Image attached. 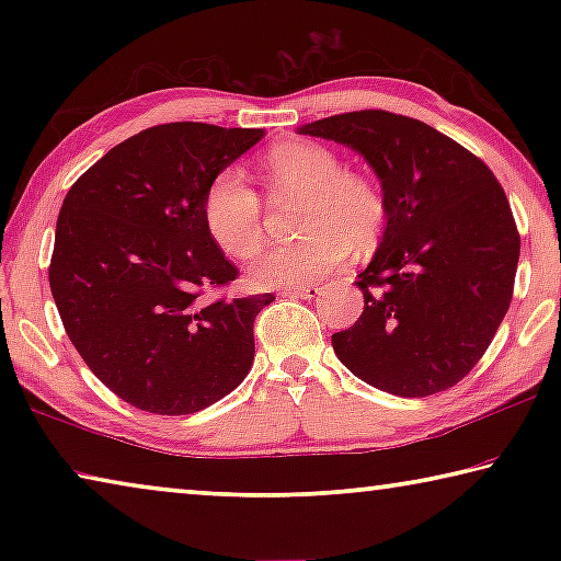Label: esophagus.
<instances>
[{
    "mask_svg": "<svg viewBox=\"0 0 561 561\" xmlns=\"http://www.w3.org/2000/svg\"><path fill=\"white\" fill-rule=\"evenodd\" d=\"M287 294V297H304V299H314L317 294H319V287L317 284H304V287H291V289H287L284 291Z\"/></svg>",
    "mask_w": 561,
    "mask_h": 561,
    "instance_id": "esophagus-1",
    "label": "esophagus"
}]
</instances>
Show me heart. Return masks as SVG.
I'll use <instances>...</instances> for the list:
<instances>
[{
    "label": "heart",
    "mask_w": 561,
    "mask_h": 561,
    "mask_svg": "<svg viewBox=\"0 0 561 561\" xmlns=\"http://www.w3.org/2000/svg\"><path fill=\"white\" fill-rule=\"evenodd\" d=\"M272 193L301 197L294 242L254 254L250 279L264 289L304 287L346 262L351 247L368 252L388 225V197L374 175L348 170L336 150L317 140H284L262 158ZM210 240L230 257H247L262 240V197L237 168H222L203 195Z\"/></svg>",
    "instance_id": "heart-1"
}]
</instances>
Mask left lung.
Masks as SVG:
<instances>
[{
  "label": "left lung",
  "instance_id": "left-lung-1",
  "mask_svg": "<svg viewBox=\"0 0 561 561\" xmlns=\"http://www.w3.org/2000/svg\"><path fill=\"white\" fill-rule=\"evenodd\" d=\"M299 133L358 150L388 197L383 240L356 282L364 311L331 336L341 364L393 396L448 391L512 301L519 232L505 190L468 148L401 113H339Z\"/></svg>",
  "mask_w": 561,
  "mask_h": 561
}]
</instances>
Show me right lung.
<instances>
[{
  "mask_svg": "<svg viewBox=\"0 0 561 561\" xmlns=\"http://www.w3.org/2000/svg\"><path fill=\"white\" fill-rule=\"evenodd\" d=\"M262 128L160 123L71 185L56 222L51 294L103 386L140 411L187 415L244 381L272 294L227 299L240 277L203 222L210 178Z\"/></svg>",
  "mask_w": 561,
  "mask_h": 561,
  "instance_id": "add662e5",
  "label": "right lung"
}]
</instances>
